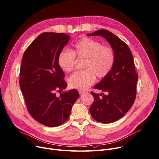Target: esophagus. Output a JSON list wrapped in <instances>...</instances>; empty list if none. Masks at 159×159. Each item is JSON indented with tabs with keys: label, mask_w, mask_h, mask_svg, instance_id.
<instances>
[{
	"label": "esophagus",
	"mask_w": 159,
	"mask_h": 159,
	"mask_svg": "<svg viewBox=\"0 0 159 159\" xmlns=\"http://www.w3.org/2000/svg\"><path fill=\"white\" fill-rule=\"evenodd\" d=\"M87 92H85V91H83V90H79V93L80 95H82V94H84L85 93H86Z\"/></svg>",
	"instance_id": "34e87169"
}]
</instances>
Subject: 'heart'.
I'll return each mask as SVG.
<instances>
[{"label": "heart", "mask_w": 159, "mask_h": 159, "mask_svg": "<svg viewBox=\"0 0 159 159\" xmlns=\"http://www.w3.org/2000/svg\"><path fill=\"white\" fill-rule=\"evenodd\" d=\"M76 57L84 59L83 68L69 79V87L80 90H86L98 78L106 77L112 70L116 60L114 49L92 39L84 37L73 44V50L63 49L58 56V64L64 72L74 69Z\"/></svg>", "instance_id": "heart-1"}]
</instances>
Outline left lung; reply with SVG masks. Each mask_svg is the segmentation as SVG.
Instances as JSON below:
<instances>
[{
    "label": "left lung",
    "mask_w": 159,
    "mask_h": 159,
    "mask_svg": "<svg viewBox=\"0 0 159 159\" xmlns=\"http://www.w3.org/2000/svg\"><path fill=\"white\" fill-rule=\"evenodd\" d=\"M88 35H101L115 52V63L111 73L94 86L107 95L91 92L94 98L90 107L92 116L98 122L108 124L122 117L132 107L136 95L138 75L132 53L125 42L106 30Z\"/></svg>",
    "instance_id": "left-lung-1"
}]
</instances>
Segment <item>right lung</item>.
Returning a JSON list of instances; mask_svg holds the SVG:
<instances>
[{
	"label": "right lung",
	"instance_id": "1",
	"mask_svg": "<svg viewBox=\"0 0 159 159\" xmlns=\"http://www.w3.org/2000/svg\"><path fill=\"white\" fill-rule=\"evenodd\" d=\"M70 39L63 33L45 32L26 49L20 72V86L32 117L40 124L56 127L69 118L73 105L80 96L67 86L64 73L58 64V56Z\"/></svg>",
	"mask_w": 159,
	"mask_h": 159
}]
</instances>
